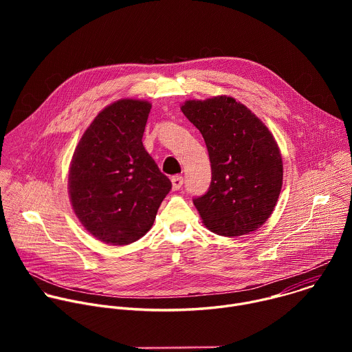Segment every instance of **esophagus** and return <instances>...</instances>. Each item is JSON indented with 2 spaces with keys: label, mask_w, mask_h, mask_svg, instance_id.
I'll return each mask as SVG.
<instances>
[{
  "label": "esophagus",
  "mask_w": 352,
  "mask_h": 352,
  "mask_svg": "<svg viewBox=\"0 0 352 352\" xmlns=\"http://www.w3.org/2000/svg\"><path fill=\"white\" fill-rule=\"evenodd\" d=\"M171 182H173V189H174V190H178V189H181L182 185H184V178H182L181 175H174V177L171 178Z\"/></svg>",
  "instance_id": "34e87169"
}]
</instances>
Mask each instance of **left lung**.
<instances>
[{"label": "left lung", "mask_w": 352, "mask_h": 352, "mask_svg": "<svg viewBox=\"0 0 352 352\" xmlns=\"http://www.w3.org/2000/svg\"><path fill=\"white\" fill-rule=\"evenodd\" d=\"M181 110L202 133L210 159V186L193 197L204 224L224 236L255 231L270 217L283 185L273 135L232 97L189 100Z\"/></svg>", "instance_id": "1"}]
</instances>
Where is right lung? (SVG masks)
Returning <instances> with one entry per match:
<instances>
[{"mask_svg":"<svg viewBox=\"0 0 352 352\" xmlns=\"http://www.w3.org/2000/svg\"><path fill=\"white\" fill-rule=\"evenodd\" d=\"M147 102L120 100L83 133L71 163L69 195L75 214L97 239L135 242L152 228L171 189L142 143Z\"/></svg>","mask_w":352,"mask_h":352,"instance_id":"obj_1","label":"right lung"}]
</instances>
